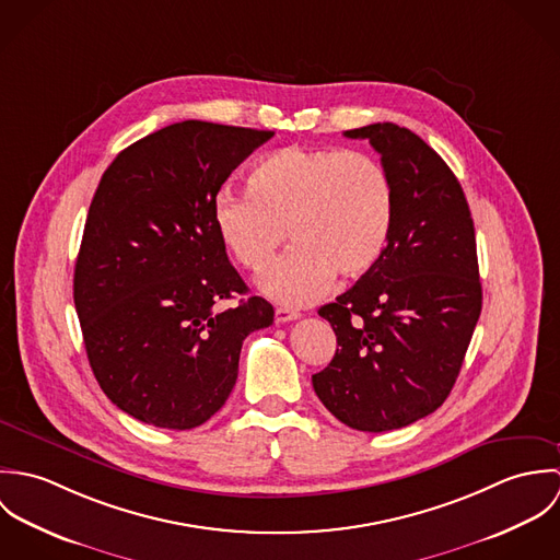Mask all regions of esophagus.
<instances>
[{"mask_svg":"<svg viewBox=\"0 0 560 560\" xmlns=\"http://www.w3.org/2000/svg\"><path fill=\"white\" fill-rule=\"evenodd\" d=\"M300 319V313L293 311V308H276V323H289V320Z\"/></svg>","mask_w":560,"mask_h":560,"instance_id":"34e87169","label":"esophagus"}]
</instances>
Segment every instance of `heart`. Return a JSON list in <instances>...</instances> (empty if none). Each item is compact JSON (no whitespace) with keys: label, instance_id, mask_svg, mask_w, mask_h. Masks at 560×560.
<instances>
[{"label":"heart","instance_id":"b5f03b06","mask_svg":"<svg viewBox=\"0 0 560 560\" xmlns=\"http://www.w3.org/2000/svg\"><path fill=\"white\" fill-rule=\"evenodd\" d=\"M220 240L249 271H262L289 240L260 287L302 306L331 278L358 280L384 258L397 224V189L377 158L338 147H287L256 161L249 191L222 187L213 198Z\"/></svg>","mask_w":560,"mask_h":560}]
</instances>
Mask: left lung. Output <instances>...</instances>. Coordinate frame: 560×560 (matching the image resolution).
<instances>
[{"instance_id": "left-lung-1", "label": "left lung", "mask_w": 560, "mask_h": 560, "mask_svg": "<svg viewBox=\"0 0 560 560\" xmlns=\"http://www.w3.org/2000/svg\"><path fill=\"white\" fill-rule=\"evenodd\" d=\"M369 140L397 189V224L380 265L319 308L338 349L313 375L320 402L358 431H393L451 395L480 317L475 222L444 160L393 122L345 131Z\"/></svg>"}]
</instances>
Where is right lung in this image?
Instances as JSON below:
<instances>
[{"label":"right lung","instance_id":"obj_1","mask_svg":"<svg viewBox=\"0 0 560 560\" xmlns=\"http://www.w3.org/2000/svg\"><path fill=\"white\" fill-rule=\"evenodd\" d=\"M273 131L185 120L127 147L90 202L73 298L92 373L116 407L161 429L207 422L235 388L241 345L273 323L245 295L213 198Z\"/></svg>","mask_w":560,"mask_h":560}]
</instances>
